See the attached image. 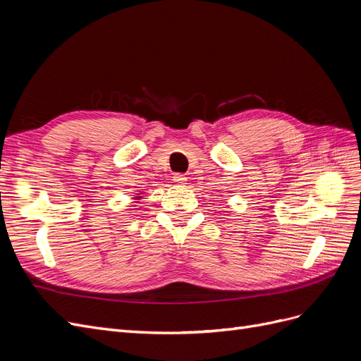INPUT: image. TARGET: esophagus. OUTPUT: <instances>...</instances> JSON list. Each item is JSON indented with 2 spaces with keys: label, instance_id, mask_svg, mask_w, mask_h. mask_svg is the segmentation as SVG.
<instances>
[{
  "label": "esophagus",
  "instance_id": "34e87169",
  "mask_svg": "<svg viewBox=\"0 0 361 361\" xmlns=\"http://www.w3.org/2000/svg\"><path fill=\"white\" fill-rule=\"evenodd\" d=\"M173 180L176 185H185V182H187V178H185L183 174L178 173V174H174V176H173Z\"/></svg>",
  "mask_w": 361,
  "mask_h": 361
}]
</instances>
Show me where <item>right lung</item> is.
I'll list each match as a JSON object with an SVG mask.
<instances>
[{
  "label": "right lung",
  "instance_id": "right-lung-1",
  "mask_svg": "<svg viewBox=\"0 0 361 361\" xmlns=\"http://www.w3.org/2000/svg\"><path fill=\"white\" fill-rule=\"evenodd\" d=\"M134 199H135V200H140V199H143V195H141V194H138V195H137V197H134Z\"/></svg>",
  "mask_w": 361,
  "mask_h": 361
}]
</instances>
